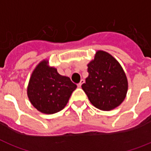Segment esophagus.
I'll return each mask as SVG.
<instances>
[{"label": "esophagus", "mask_w": 151, "mask_h": 151, "mask_svg": "<svg viewBox=\"0 0 151 151\" xmlns=\"http://www.w3.org/2000/svg\"><path fill=\"white\" fill-rule=\"evenodd\" d=\"M84 82H85V81H84V80H83V79H82L81 81V82H80V83L78 84V87H81L82 84H83V83H84Z\"/></svg>", "instance_id": "esophagus-1"}]
</instances>
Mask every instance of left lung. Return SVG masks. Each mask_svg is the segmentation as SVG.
Here are the masks:
<instances>
[{"label": "left lung", "instance_id": "8db88e82", "mask_svg": "<svg viewBox=\"0 0 151 151\" xmlns=\"http://www.w3.org/2000/svg\"><path fill=\"white\" fill-rule=\"evenodd\" d=\"M87 67L89 75L81 87L91 103L101 111L118 107L128 89L126 74L119 62L107 52L97 50Z\"/></svg>", "mask_w": 151, "mask_h": 151}]
</instances>
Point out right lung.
I'll list each match as a JSON object with an SVG mask.
<instances>
[{
	"mask_svg": "<svg viewBox=\"0 0 151 151\" xmlns=\"http://www.w3.org/2000/svg\"><path fill=\"white\" fill-rule=\"evenodd\" d=\"M77 85L68 77L59 74L56 68L40 61L31 73L27 97L35 108L43 114H52L64 109Z\"/></svg>",
	"mask_w": 151,
	"mask_h": 151,
	"instance_id": "right-lung-1",
	"label": "right lung"
}]
</instances>
